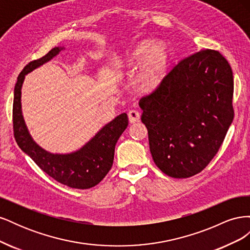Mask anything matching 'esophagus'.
<instances>
[{
	"instance_id": "esophagus-1",
	"label": "esophagus",
	"mask_w": 250,
	"mask_h": 250,
	"mask_svg": "<svg viewBox=\"0 0 250 250\" xmlns=\"http://www.w3.org/2000/svg\"><path fill=\"white\" fill-rule=\"evenodd\" d=\"M140 117H141V115H140V112L138 110L132 109V110H129V112H128V120H129V122L131 124L139 122Z\"/></svg>"
}]
</instances>
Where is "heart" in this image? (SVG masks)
I'll list each match as a JSON object with an SVG mask.
<instances>
[{"mask_svg": "<svg viewBox=\"0 0 250 250\" xmlns=\"http://www.w3.org/2000/svg\"><path fill=\"white\" fill-rule=\"evenodd\" d=\"M167 62L168 52L164 43L143 42L125 59L124 67L134 69L141 63L134 75L133 82L139 89L148 92L161 82Z\"/></svg>", "mask_w": 250, "mask_h": 250, "instance_id": "b5f03b06", "label": "heart"}]
</instances>
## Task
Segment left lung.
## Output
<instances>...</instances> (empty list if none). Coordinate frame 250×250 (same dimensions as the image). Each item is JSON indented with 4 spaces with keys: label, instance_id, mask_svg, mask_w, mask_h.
<instances>
[{
    "label": "left lung",
    "instance_id": "8db88e82",
    "mask_svg": "<svg viewBox=\"0 0 250 250\" xmlns=\"http://www.w3.org/2000/svg\"><path fill=\"white\" fill-rule=\"evenodd\" d=\"M233 78L220 53L201 50L175 65L139 102L149 148L162 172L188 178L207 167L232 122Z\"/></svg>",
    "mask_w": 250,
    "mask_h": 250
}]
</instances>
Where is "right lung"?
<instances>
[{
    "label": "right lung",
    "instance_id": "1",
    "mask_svg": "<svg viewBox=\"0 0 250 250\" xmlns=\"http://www.w3.org/2000/svg\"><path fill=\"white\" fill-rule=\"evenodd\" d=\"M64 47H55L46 56L27 64L18 77L14 86L13 129L19 147L32 158L49 176L74 188L95 187L109 172L115 156L116 144L128 126L125 112L104 125L81 148L69 153H52L37 144L30 134L21 111V86L26 75L57 56Z\"/></svg>",
    "mask_w": 250,
    "mask_h": 250
}]
</instances>
